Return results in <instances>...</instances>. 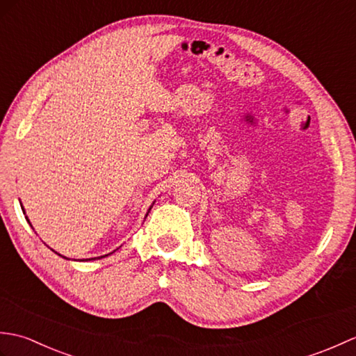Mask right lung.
Wrapping results in <instances>:
<instances>
[{
  "mask_svg": "<svg viewBox=\"0 0 356 356\" xmlns=\"http://www.w3.org/2000/svg\"><path fill=\"white\" fill-rule=\"evenodd\" d=\"M21 208H22V205H21ZM22 209H24V208H22ZM151 209V208H149ZM148 216V214H147ZM27 218V217H26ZM27 222H29V218H27ZM30 223V222H29ZM30 226H32V225H30ZM58 254V252H56ZM110 254H113V252H110ZM110 254H107V255H110ZM59 255V254H58ZM107 255H101V257H97V259H102V257H107ZM87 260H95V259H87Z\"/></svg>",
  "mask_w": 356,
  "mask_h": 356,
  "instance_id": "right-lung-1",
  "label": "right lung"
}]
</instances>
